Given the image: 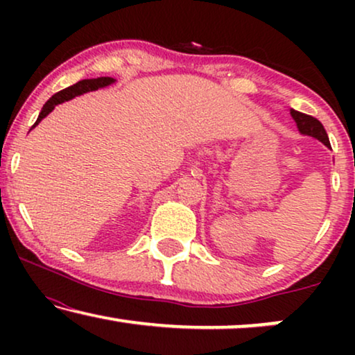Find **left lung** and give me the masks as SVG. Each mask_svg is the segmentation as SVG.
Here are the masks:
<instances>
[{
    "label": "left lung",
    "instance_id": "obj_1",
    "mask_svg": "<svg viewBox=\"0 0 355 355\" xmlns=\"http://www.w3.org/2000/svg\"><path fill=\"white\" fill-rule=\"evenodd\" d=\"M291 116H293L295 124H297V129L300 134L315 137L322 144L327 145L328 148H331L329 147V139H328L327 130H324L323 124L320 123L317 118H313V116H309V114H304V113H300V111H295V110H291Z\"/></svg>",
    "mask_w": 355,
    "mask_h": 355
}]
</instances>
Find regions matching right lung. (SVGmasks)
<instances>
[{"mask_svg":"<svg viewBox=\"0 0 355 355\" xmlns=\"http://www.w3.org/2000/svg\"><path fill=\"white\" fill-rule=\"evenodd\" d=\"M114 82L113 77H98V79H84V80H79L77 84L67 87V89L58 92L51 96L50 100L46 101L45 105H43V108L40 111V114H38V118L35 121V124L32 125V128H35V125L40 123V121L45 118L46 114H50L53 110H55L56 105L60 103H64V101L74 98L77 95H82V94H87V92H92V90H98L101 87H106V85H111Z\"/></svg>","mask_w":355,"mask_h":355,"instance_id":"add662e5","label":"right lung"}]
</instances>
